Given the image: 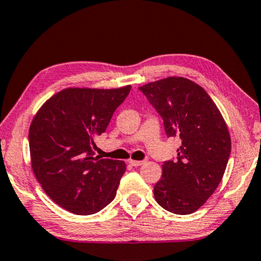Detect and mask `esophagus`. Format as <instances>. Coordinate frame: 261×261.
<instances>
[{
    "mask_svg": "<svg viewBox=\"0 0 261 261\" xmlns=\"http://www.w3.org/2000/svg\"><path fill=\"white\" fill-rule=\"evenodd\" d=\"M128 163L133 165V166L137 167V166H142V165L146 163V161H143V160H128Z\"/></svg>",
    "mask_w": 261,
    "mask_h": 261,
    "instance_id": "34e87169",
    "label": "esophagus"
}]
</instances>
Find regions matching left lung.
<instances>
[{"label": "left lung", "instance_id": "8db88e82", "mask_svg": "<svg viewBox=\"0 0 261 261\" xmlns=\"http://www.w3.org/2000/svg\"><path fill=\"white\" fill-rule=\"evenodd\" d=\"M140 90L163 118L167 137L182 141L177 160L164 161L155 200L169 212H195L225 172L231 151L225 121L204 89L187 78H165Z\"/></svg>", "mask_w": 261, "mask_h": 261}]
</instances>
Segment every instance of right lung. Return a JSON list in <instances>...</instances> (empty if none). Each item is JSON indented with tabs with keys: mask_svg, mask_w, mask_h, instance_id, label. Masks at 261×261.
<instances>
[{
	"mask_svg": "<svg viewBox=\"0 0 261 261\" xmlns=\"http://www.w3.org/2000/svg\"><path fill=\"white\" fill-rule=\"evenodd\" d=\"M130 90L68 88L35 115L29 131L32 170L45 194L68 212L96 213L115 197L126 165L101 159L92 146Z\"/></svg>",
	"mask_w": 261,
	"mask_h": 261,
	"instance_id": "add662e5",
	"label": "right lung"
}]
</instances>
